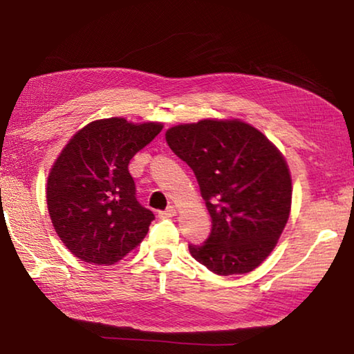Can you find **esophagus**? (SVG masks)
<instances>
[{"label": "esophagus", "mask_w": 354, "mask_h": 354, "mask_svg": "<svg viewBox=\"0 0 354 354\" xmlns=\"http://www.w3.org/2000/svg\"><path fill=\"white\" fill-rule=\"evenodd\" d=\"M175 215H176V207L175 206H169L165 209V211L159 212L160 218H170V217H175Z\"/></svg>", "instance_id": "34e87169"}]
</instances>
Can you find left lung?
<instances>
[{
    "instance_id": "left-lung-1",
    "label": "left lung",
    "mask_w": 354,
    "mask_h": 354,
    "mask_svg": "<svg viewBox=\"0 0 354 354\" xmlns=\"http://www.w3.org/2000/svg\"><path fill=\"white\" fill-rule=\"evenodd\" d=\"M165 139L194 170L212 218L211 234L190 243V254L221 277L254 270L289 220L292 179L283 154L241 120L178 124Z\"/></svg>"
}]
</instances>
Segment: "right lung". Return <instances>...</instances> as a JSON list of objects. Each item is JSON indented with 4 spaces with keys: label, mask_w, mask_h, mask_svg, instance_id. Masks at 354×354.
<instances>
[{
    "label": "right lung",
    "mask_w": 354,
    "mask_h": 354,
    "mask_svg": "<svg viewBox=\"0 0 354 354\" xmlns=\"http://www.w3.org/2000/svg\"><path fill=\"white\" fill-rule=\"evenodd\" d=\"M160 123L112 117L77 131L46 183L53 226L77 259L112 266L147 236L154 214L136 198L128 164L160 133Z\"/></svg>",
    "instance_id": "1"
}]
</instances>
